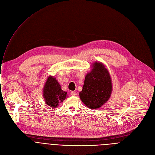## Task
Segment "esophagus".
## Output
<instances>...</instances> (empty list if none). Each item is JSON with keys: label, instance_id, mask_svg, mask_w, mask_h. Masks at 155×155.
I'll return each instance as SVG.
<instances>
[{"label": "esophagus", "instance_id": "34e87169", "mask_svg": "<svg viewBox=\"0 0 155 155\" xmlns=\"http://www.w3.org/2000/svg\"><path fill=\"white\" fill-rule=\"evenodd\" d=\"M71 95L72 96H75L77 95V93L75 91H71Z\"/></svg>", "mask_w": 155, "mask_h": 155}]
</instances>
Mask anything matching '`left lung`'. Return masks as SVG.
<instances>
[{
    "label": "left lung",
    "mask_w": 155,
    "mask_h": 155,
    "mask_svg": "<svg viewBox=\"0 0 155 155\" xmlns=\"http://www.w3.org/2000/svg\"><path fill=\"white\" fill-rule=\"evenodd\" d=\"M112 91V80L108 70L101 62H95L84 78L83 90L79 93L86 107L97 109L108 101Z\"/></svg>",
    "instance_id": "8db88e82"
}]
</instances>
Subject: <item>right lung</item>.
Wrapping results in <instances>:
<instances>
[{"label": "right lung", "mask_w": 155, "mask_h": 155, "mask_svg": "<svg viewBox=\"0 0 155 155\" xmlns=\"http://www.w3.org/2000/svg\"><path fill=\"white\" fill-rule=\"evenodd\" d=\"M43 96L45 103L48 106L54 108L68 97L67 92L61 90V86L53 76H49L44 85Z\"/></svg>", "instance_id": "right-lung-1"}]
</instances>
